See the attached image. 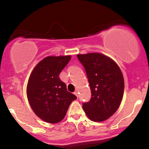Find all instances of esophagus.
I'll use <instances>...</instances> for the list:
<instances>
[{
	"label": "esophagus",
	"mask_w": 149,
	"mask_h": 149,
	"mask_svg": "<svg viewBox=\"0 0 149 149\" xmlns=\"http://www.w3.org/2000/svg\"><path fill=\"white\" fill-rule=\"evenodd\" d=\"M74 94H75V95H76V97H79V92H78V91H77V90H76V91H74Z\"/></svg>",
	"instance_id": "1"
}]
</instances>
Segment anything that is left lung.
<instances>
[{
    "label": "left lung",
    "mask_w": 149,
    "mask_h": 149,
    "mask_svg": "<svg viewBox=\"0 0 149 149\" xmlns=\"http://www.w3.org/2000/svg\"><path fill=\"white\" fill-rule=\"evenodd\" d=\"M86 73L91 91L83 109L91 120L102 122L119 108L124 93V79L116 63L101 53L77 55Z\"/></svg>",
    "instance_id": "left-lung-1"
}]
</instances>
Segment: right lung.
Segmentation results:
<instances>
[{
  "label": "right lung",
  "instance_id": "add662e5",
  "mask_svg": "<svg viewBox=\"0 0 149 149\" xmlns=\"http://www.w3.org/2000/svg\"><path fill=\"white\" fill-rule=\"evenodd\" d=\"M71 57L48 56L40 61L29 79L26 94L34 113L42 120L57 123L65 116L72 101L77 97L68 92L59 75Z\"/></svg>",
  "mask_w": 149,
  "mask_h": 149
}]
</instances>
